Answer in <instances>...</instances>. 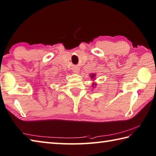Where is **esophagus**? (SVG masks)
<instances>
[{"instance_id": "esophagus-1", "label": "esophagus", "mask_w": 156, "mask_h": 156, "mask_svg": "<svg viewBox=\"0 0 156 156\" xmlns=\"http://www.w3.org/2000/svg\"><path fill=\"white\" fill-rule=\"evenodd\" d=\"M73 72H74V73H76V74H78V73H79V69H74V70H73Z\"/></svg>"}]
</instances>
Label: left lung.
I'll return each mask as SVG.
<instances>
[{
    "label": "left lung",
    "instance_id": "1",
    "mask_svg": "<svg viewBox=\"0 0 156 156\" xmlns=\"http://www.w3.org/2000/svg\"><path fill=\"white\" fill-rule=\"evenodd\" d=\"M95 76H96L95 74H90V77L91 79H93V80H94V78H95ZM96 87H97V83H94V82H93V83L92 84V87L95 88Z\"/></svg>",
    "mask_w": 156,
    "mask_h": 156
}]
</instances>
